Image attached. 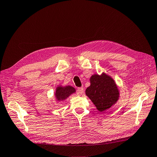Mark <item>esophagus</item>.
<instances>
[{
	"label": "esophagus",
	"instance_id": "obj_1",
	"mask_svg": "<svg viewBox=\"0 0 157 157\" xmlns=\"http://www.w3.org/2000/svg\"><path fill=\"white\" fill-rule=\"evenodd\" d=\"M77 93L79 94H82L84 93V88L82 87L77 88Z\"/></svg>",
	"mask_w": 157,
	"mask_h": 157
}]
</instances>
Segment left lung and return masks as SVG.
I'll return each instance as SVG.
<instances>
[{
    "mask_svg": "<svg viewBox=\"0 0 157 157\" xmlns=\"http://www.w3.org/2000/svg\"><path fill=\"white\" fill-rule=\"evenodd\" d=\"M90 86L86 95L100 112L107 110L119 99V90L114 79L105 73L94 74L90 78Z\"/></svg>",
    "mask_w": 157,
    "mask_h": 157,
    "instance_id": "obj_1",
    "label": "left lung"
}]
</instances>
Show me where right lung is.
<instances>
[{
	"label": "right lung",
	"instance_id": "add662e5",
	"mask_svg": "<svg viewBox=\"0 0 157 157\" xmlns=\"http://www.w3.org/2000/svg\"><path fill=\"white\" fill-rule=\"evenodd\" d=\"M76 92V90L74 87L69 86H58L56 89L55 96L57 102L63 101L65 99L69 97L71 94Z\"/></svg>",
	"mask_w": 157,
	"mask_h": 157
}]
</instances>
